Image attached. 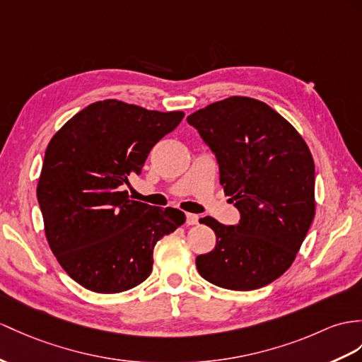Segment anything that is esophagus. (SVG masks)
<instances>
[{
    "label": "esophagus",
    "mask_w": 362,
    "mask_h": 362,
    "mask_svg": "<svg viewBox=\"0 0 362 362\" xmlns=\"http://www.w3.org/2000/svg\"><path fill=\"white\" fill-rule=\"evenodd\" d=\"M198 221H199L198 215H195V214H187L186 215V224L187 226H195V224H198Z\"/></svg>",
    "instance_id": "34e87169"
}]
</instances>
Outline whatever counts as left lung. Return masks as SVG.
<instances>
[{
  "label": "left lung",
  "instance_id": "8db88e82",
  "mask_svg": "<svg viewBox=\"0 0 362 362\" xmlns=\"http://www.w3.org/2000/svg\"><path fill=\"white\" fill-rule=\"evenodd\" d=\"M215 155L219 182L240 211L224 226L199 223L216 235L197 269L228 290L270 284L292 266L315 216V163L295 127L266 103L232 96L187 117Z\"/></svg>",
  "mask_w": 362,
  "mask_h": 362
}]
</instances>
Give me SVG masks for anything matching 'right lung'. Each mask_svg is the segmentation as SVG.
I'll return each instance as SVG.
<instances>
[{
	"mask_svg": "<svg viewBox=\"0 0 362 362\" xmlns=\"http://www.w3.org/2000/svg\"><path fill=\"white\" fill-rule=\"evenodd\" d=\"M182 112L105 100L87 105L50 139L37 187L52 252L67 275L96 293H119L151 275L155 244L184 223L173 207L124 190Z\"/></svg>",
	"mask_w": 362,
	"mask_h": 362,
	"instance_id": "right-lung-1",
	"label": "right lung"
}]
</instances>
